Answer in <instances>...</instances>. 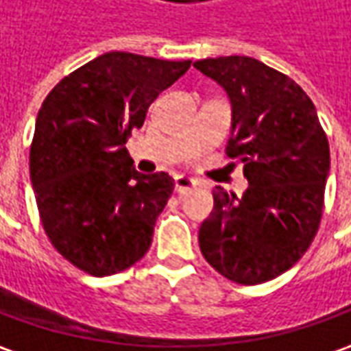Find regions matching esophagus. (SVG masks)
Masks as SVG:
<instances>
[{"label": "esophagus", "mask_w": 351, "mask_h": 351, "mask_svg": "<svg viewBox=\"0 0 351 351\" xmlns=\"http://www.w3.org/2000/svg\"><path fill=\"white\" fill-rule=\"evenodd\" d=\"M198 186L196 184V180H192L190 176H176L175 178V192L176 194H188L190 190H194V188Z\"/></svg>", "instance_id": "obj_1"}]
</instances>
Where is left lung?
I'll return each instance as SVG.
<instances>
[{
  "mask_svg": "<svg viewBox=\"0 0 351 351\" xmlns=\"http://www.w3.org/2000/svg\"><path fill=\"white\" fill-rule=\"evenodd\" d=\"M231 101L227 157L243 163L241 198L213 190L198 233L204 258L227 280L270 282L301 258L317 235L330 171L328 139L313 101L293 79L248 56L194 64Z\"/></svg>",
  "mask_w": 351,
  "mask_h": 351,
  "instance_id": "8db88e82",
  "label": "left lung"
}]
</instances>
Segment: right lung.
<instances>
[{
  "instance_id": "1",
  "label": "right lung",
  "mask_w": 351,
  "mask_h": 351,
  "mask_svg": "<svg viewBox=\"0 0 351 351\" xmlns=\"http://www.w3.org/2000/svg\"><path fill=\"white\" fill-rule=\"evenodd\" d=\"M190 64L108 52L71 71L44 99L31 182L50 243L79 270L112 276L152 247L175 180L138 173L126 141Z\"/></svg>"
}]
</instances>
